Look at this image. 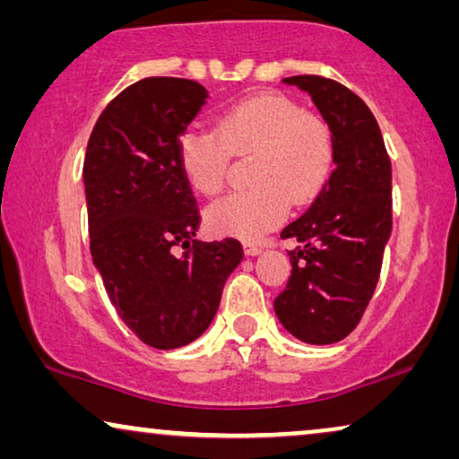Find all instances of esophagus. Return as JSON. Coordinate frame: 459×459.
<instances>
[{"label":"esophagus","mask_w":459,"mask_h":459,"mask_svg":"<svg viewBox=\"0 0 459 459\" xmlns=\"http://www.w3.org/2000/svg\"><path fill=\"white\" fill-rule=\"evenodd\" d=\"M244 253H247L248 256H256L259 253H263V247H259V244H253V242H247L244 244Z\"/></svg>","instance_id":"obj_1"}]
</instances>
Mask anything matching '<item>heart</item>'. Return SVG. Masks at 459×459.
Masks as SVG:
<instances>
[{
    "label": "heart",
    "instance_id": "heart-1",
    "mask_svg": "<svg viewBox=\"0 0 459 459\" xmlns=\"http://www.w3.org/2000/svg\"><path fill=\"white\" fill-rule=\"evenodd\" d=\"M253 187L234 192L206 211L217 236L259 240L284 221L288 206L311 203L332 171L328 125L281 93H256L219 112L215 129H187L178 160L194 192L215 196L228 178L231 154H250Z\"/></svg>",
    "mask_w": 459,
    "mask_h": 459
}]
</instances>
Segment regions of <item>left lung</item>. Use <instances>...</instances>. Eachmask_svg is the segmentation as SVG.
I'll list each match as a JSON object with an SVG mask.
<instances>
[{"label":"left lung","mask_w":459,"mask_h":459,"mask_svg":"<svg viewBox=\"0 0 459 459\" xmlns=\"http://www.w3.org/2000/svg\"><path fill=\"white\" fill-rule=\"evenodd\" d=\"M332 131L334 169L309 211L281 231L292 273L273 300L281 325L309 344L347 338L369 305L393 230L391 159L372 110L338 81L297 74Z\"/></svg>","instance_id":"left-lung-1"}]
</instances>
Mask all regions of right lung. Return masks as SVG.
Instances as JSON below:
<instances>
[{"label": "right lung", "instance_id": "right-lung-1", "mask_svg": "<svg viewBox=\"0 0 459 459\" xmlns=\"http://www.w3.org/2000/svg\"><path fill=\"white\" fill-rule=\"evenodd\" d=\"M204 104L196 81H137L102 110L83 162L93 265L127 328L162 351L209 328L244 256L234 238L194 240L200 211L178 142Z\"/></svg>", "mask_w": 459, "mask_h": 459}]
</instances>
